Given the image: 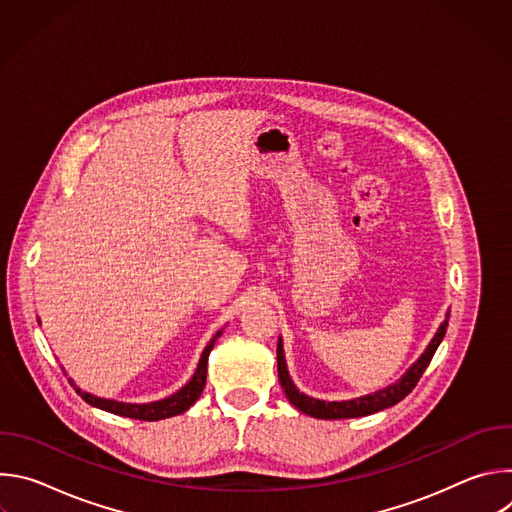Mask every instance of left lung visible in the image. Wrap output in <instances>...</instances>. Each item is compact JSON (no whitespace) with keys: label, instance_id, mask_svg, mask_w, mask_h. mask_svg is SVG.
Masks as SVG:
<instances>
[{"label":"left lung","instance_id":"obj_1","mask_svg":"<svg viewBox=\"0 0 512 512\" xmlns=\"http://www.w3.org/2000/svg\"><path fill=\"white\" fill-rule=\"evenodd\" d=\"M446 330H448V318L442 322L440 328H437V332L431 338L425 352L417 358V362H413V367L395 385H389V387H385V389H381L373 395L356 397V399H350V401H320V399H314V397H308V395L300 393V389L294 385V381H291V377L287 373V364H285V356H283V342L279 338V342H277L279 383H281L289 403L294 405L296 409H300L302 413L310 415V417H316V419H348V417L371 415V413L383 411L387 407H393L395 403H399L401 399H405L413 391V387L417 385V381L425 373L427 364L431 362L437 346H440V342L444 340Z\"/></svg>","mask_w":512,"mask_h":512}]
</instances>
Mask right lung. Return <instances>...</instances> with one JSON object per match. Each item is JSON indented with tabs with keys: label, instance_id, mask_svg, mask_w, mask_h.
<instances>
[{
	"label": "right lung",
	"instance_id": "1",
	"mask_svg": "<svg viewBox=\"0 0 512 512\" xmlns=\"http://www.w3.org/2000/svg\"><path fill=\"white\" fill-rule=\"evenodd\" d=\"M223 330H218L210 342L206 344L200 360H198V367H196V373L192 375V379L180 389L176 391L174 395L166 397V399H160V401H152V403H123V401H113V399H103V397H95L91 393H85L83 389H79L75 383H72L70 379V385L77 389V393L93 407L97 409H103V411H109V413H115V415H121V417H131V419H141V421H160V419H166V417H174V415H180L184 413L186 409H190L196 399L202 395V389L206 385V364H208V354L216 342V338H221Z\"/></svg>",
	"mask_w": 512,
	"mask_h": 512
}]
</instances>
